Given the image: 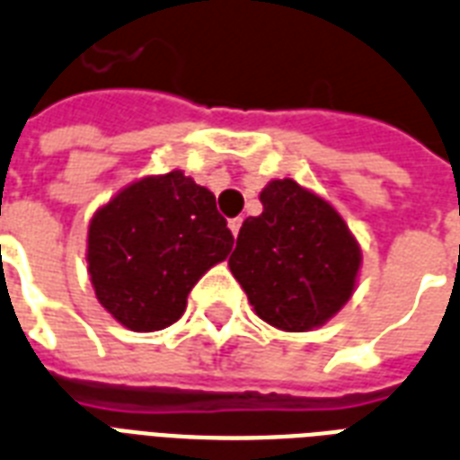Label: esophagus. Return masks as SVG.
Here are the masks:
<instances>
[{"mask_svg": "<svg viewBox=\"0 0 460 460\" xmlns=\"http://www.w3.org/2000/svg\"><path fill=\"white\" fill-rule=\"evenodd\" d=\"M241 224H243V219L241 217H236V219H229V229L234 236H238V231H241Z\"/></svg>", "mask_w": 460, "mask_h": 460, "instance_id": "1", "label": "esophagus"}]
</instances>
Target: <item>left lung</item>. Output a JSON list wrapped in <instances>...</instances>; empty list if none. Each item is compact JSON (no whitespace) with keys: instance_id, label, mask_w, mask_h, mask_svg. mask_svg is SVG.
<instances>
[{"instance_id":"left-lung-1","label":"left lung","mask_w":460,"mask_h":460,"mask_svg":"<svg viewBox=\"0 0 460 460\" xmlns=\"http://www.w3.org/2000/svg\"><path fill=\"white\" fill-rule=\"evenodd\" d=\"M262 215L238 231L229 268L262 321L306 332L331 321L357 287L362 251L335 207L292 178L270 181Z\"/></svg>"}]
</instances>
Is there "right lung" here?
Instances as JSON below:
<instances>
[{"label":"right lung","instance_id":"1","mask_svg":"<svg viewBox=\"0 0 460 460\" xmlns=\"http://www.w3.org/2000/svg\"><path fill=\"white\" fill-rule=\"evenodd\" d=\"M231 245L215 195L171 171L139 178L98 207L86 262L98 304L129 331L154 332L183 315L192 287Z\"/></svg>","mask_w":460,"mask_h":460}]
</instances>
